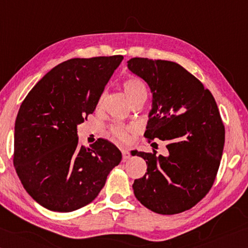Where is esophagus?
Returning a JSON list of instances; mask_svg holds the SVG:
<instances>
[{
    "mask_svg": "<svg viewBox=\"0 0 248 248\" xmlns=\"http://www.w3.org/2000/svg\"><path fill=\"white\" fill-rule=\"evenodd\" d=\"M122 155H123V161H126V160L129 159V157H131V155H129V153L126 149L122 150Z\"/></svg>",
    "mask_w": 248,
    "mask_h": 248,
    "instance_id": "obj_1",
    "label": "esophagus"
}]
</instances>
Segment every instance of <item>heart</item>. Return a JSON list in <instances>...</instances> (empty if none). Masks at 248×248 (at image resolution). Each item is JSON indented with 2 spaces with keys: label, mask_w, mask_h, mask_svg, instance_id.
<instances>
[{
  "label": "heart",
  "mask_w": 248,
  "mask_h": 248,
  "mask_svg": "<svg viewBox=\"0 0 248 248\" xmlns=\"http://www.w3.org/2000/svg\"><path fill=\"white\" fill-rule=\"evenodd\" d=\"M123 88L128 100L135 98L137 95H146L147 97V89L145 84L136 77L127 78L123 82ZM112 133L113 135L121 140H125L127 138V129L123 126H120V125L112 127Z\"/></svg>",
  "instance_id": "b5f03b06"
}]
</instances>
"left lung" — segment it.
<instances>
[{"label":"left lung","mask_w":248,"mask_h":248,"mask_svg":"<svg viewBox=\"0 0 248 248\" xmlns=\"http://www.w3.org/2000/svg\"><path fill=\"white\" fill-rule=\"evenodd\" d=\"M127 67L153 93L144 136L167 141L169 151H132L147 163L145 176L134 181V195L160 215L188 210L209 192L220 166L224 126L218 107L210 91L180 64L133 58Z\"/></svg>","instance_id":"left-lung-1"}]
</instances>
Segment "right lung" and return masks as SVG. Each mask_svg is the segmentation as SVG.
I'll list each match as a JSON object with an SVG mask.
<instances>
[{
	"instance_id": "right-lung-1",
	"label": "right lung",
	"mask_w": 248,
	"mask_h": 248,
	"mask_svg": "<svg viewBox=\"0 0 248 248\" xmlns=\"http://www.w3.org/2000/svg\"><path fill=\"white\" fill-rule=\"evenodd\" d=\"M123 56L71 59L47 72L29 91L15 122L14 167L33 201L71 212L98 196L122 154L100 138L78 145L77 125L91 114Z\"/></svg>"
}]
</instances>
